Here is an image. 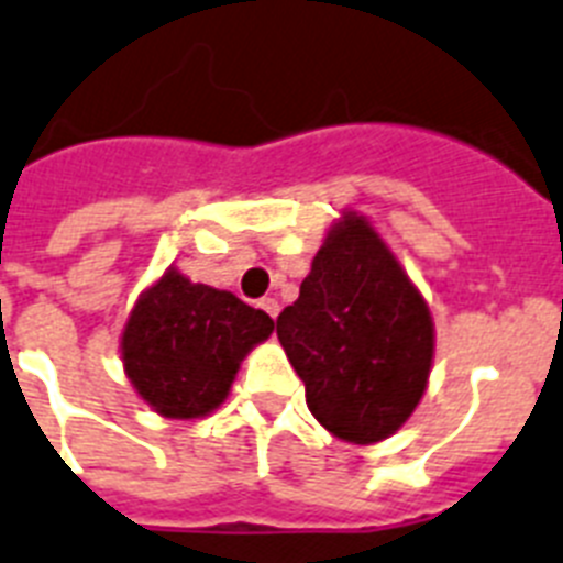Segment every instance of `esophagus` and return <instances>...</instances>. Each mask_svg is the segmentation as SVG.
Segmentation results:
<instances>
[{"instance_id": "obj_1", "label": "esophagus", "mask_w": 563, "mask_h": 563, "mask_svg": "<svg viewBox=\"0 0 563 563\" xmlns=\"http://www.w3.org/2000/svg\"><path fill=\"white\" fill-rule=\"evenodd\" d=\"M260 309L266 311L268 318H277V314H280V303H277L274 297H263V300H260Z\"/></svg>"}]
</instances>
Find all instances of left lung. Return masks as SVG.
<instances>
[{"label": "left lung", "instance_id": "1", "mask_svg": "<svg viewBox=\"0 0 563 563\" xmlns=\"http://www.w3.org/2000/svg\"><path fill=\"white\" fill-rule=\"evenodd\" d=\"M277 338L306 384L309 412L340 441L391 438L429 386V303L369 217L352 209L325 229Z\"/></svg>", "mask_w": 563, "mask_h": 563}]
</instances>
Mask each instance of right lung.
Returning a JSON list of instances; mask_svg holds the SVG:
<instances>
[{"instance_id":"1","label":"right lung","mask_w":563,"mask_h":563,"mask_svg":"<svg viewBox=\"0 0 563 563\" xmlns=\"http://www.w3.org/2000/svg\"><path fill=\"white\" fill-rule=\"evenodd\" d=\"M272 332L266 311L168 266L140 291L122 325V369L151 412L206 418L225 404L245 354Z\"/></svg>"}]
</instances>
